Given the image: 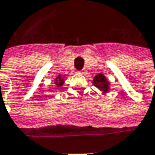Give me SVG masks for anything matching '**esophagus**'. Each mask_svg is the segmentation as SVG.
<instances>
[{
    "instance_id": "obj_1",
    "label": "esophagus",
    "mask_w": 155,
    "mask_h": 155,
    "mask_svg": "<svg viewBox=\"0 0 155 155\" xmlns=\"http://www.w3.org/2000/svg\"><path fill=\"white\" fill-rule=\"evenodd\" d=\"M78 73H79V74H84V73H85V71H84V70L79 71H78Z\"/></svg>"
}]
</instances>
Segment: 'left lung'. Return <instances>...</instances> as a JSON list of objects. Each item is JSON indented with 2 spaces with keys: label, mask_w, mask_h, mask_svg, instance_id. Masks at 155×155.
Returning a JSON list of instances; mask_svg holds the SVG:
<instances>
[{
  "label": "left lung",
  "mask_w": 155,
  "mask_h": 155,
  "mask_svg": "<svg viewBox=\"0 0 155 155\" xmlns=\"http://www.w3.org/2000/svg\"><path fill=\"white\" fill-rule=\"evenodd\" d=\"M93 84L104 92H107L110 88V82L106 79L105 76L101 73L95 76L93 79Z\"/></svg>",
  "instance_id": "8db88e82"
}]
</instances>
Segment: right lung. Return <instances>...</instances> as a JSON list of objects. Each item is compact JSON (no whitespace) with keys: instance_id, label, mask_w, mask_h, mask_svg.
<instances>
[{"instance_id":"1","label":"right lung","mask_w":155,"mask_h":155,"mask_svg":"<svg viewBox=\"0 0 155 155\" xmlns=\"http://www.w3.org/2000/svg\"><path fill=\"white\" fill-rule=\"evenodd\" d=\"M64 78H63L61 75H58V77H57L56 80H55V84H56V85L58 87H61L63 85V84H64Z\"/></svg>"}]
</instances>
